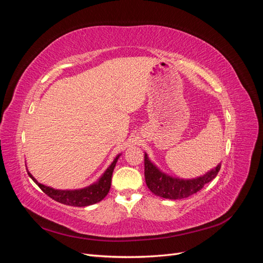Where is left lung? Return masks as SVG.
Listing matches in <instances>:
<instances>
[{"label": "left lung", "mask_w": 263, "mask_h": 263, "mask_svg": "<svg viewBox=\"0 0 263 263\" xmlns=\"http://www.w3.org/2000/svg\"><path fill=\"white\" fill-rule=\"evenodd\" d=\"M219 170L220 164H218L214 170L206 173L205 176L197 179H176L159 171L150 162L149 158L145 154V179L147 186L154 194L163 198H169V200H181V198H185L195 194L203 189L206 183L215 179Z\"/></svg>", "instance_id": "obj_1"}]
</instances>
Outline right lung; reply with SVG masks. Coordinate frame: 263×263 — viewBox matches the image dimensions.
<instances>
[{"label":"right lung","instance_id":"1","mask_svg":"<svg viewBox=\"0 0 263 263\" xmlns=\"http://www.w3.org/2000/svg\"><path fill=\"white\" fill-rule=\"evenodd\" d=\"M119 156L116 157L113 163L109 165V168L104 172V174L101 177V179L94 183V184L87 186L81 190H74V191H61V190H54L52 187L46 186L37 182V180L31 176L28 172V176L33 179L36 184L41 187V190L45 194L51 197L52 200L57 201L61 204L69 205V206H78V208H82V206L92 205L102 201L104 198L108 191L110 189V181H112V174L115 168V164L117 162V159Z\"/></svg>","mask_w":263,"mask_h":263}]
</instances>
